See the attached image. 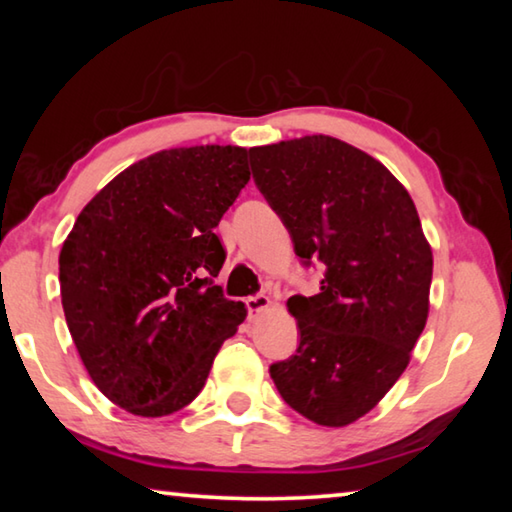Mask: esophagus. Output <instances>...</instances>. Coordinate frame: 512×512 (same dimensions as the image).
<instances>
[{"instance_id": "esophagus-1", "label": "esophagus", "mask_w": 512, "mask_h": 512, "mask_svg": "<svg viewBox=\"0 0 512 512\" xmlns=\"http://www.w3.org/2000/svg\"><path fill=\"white\" fill-rule=\"evenodd\" d=\"M268 305H271V298L264 296V293H257V296H250L246 300V307H248V316L255 318L262 314V311L268 309Z\"/></svg>"}]
</instances>
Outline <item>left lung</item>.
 I'll return each instance as SVG.
<instances>
[{
	"label": "left lung",
	"instance_id": "8db88e82",
	"mask_svg": "<svg viewBox=\"0 0 512 512\" xmlns=\"http://www.w3.org/2000/svg\"><path fill=\"white\" fill-rule=\"evenodd\" d=\"M248 153L296 255L325 264L320 293L287 302L300 343L271 377L293 411L345 427L409 366L429 316L431 246L404 185L352 144L305 135Z\"/></svg>",
	"mask_w": 512,
	"mask_h": 512
}]
</instances>
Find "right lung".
Here are the masks:
<instances>
[{
  "label": "right lung",
  "mask_w": 512,
  "mask_h": 512,
  "mask_svg": "<svg viewBox=\"0 0 512 512\" xmlns=\"http://www.w3.org/2000/svg\"><path fill=\"white\" fill-rule=\"evenodd\" d=\"M241 146H189L131 164L83 207L60 250L69 334L99 391L142 418L203 391L244 302L223 298L214 235L248 185Z\"/></svg>",
  "instance_id": "right-lung-1"
}]
</instances>
